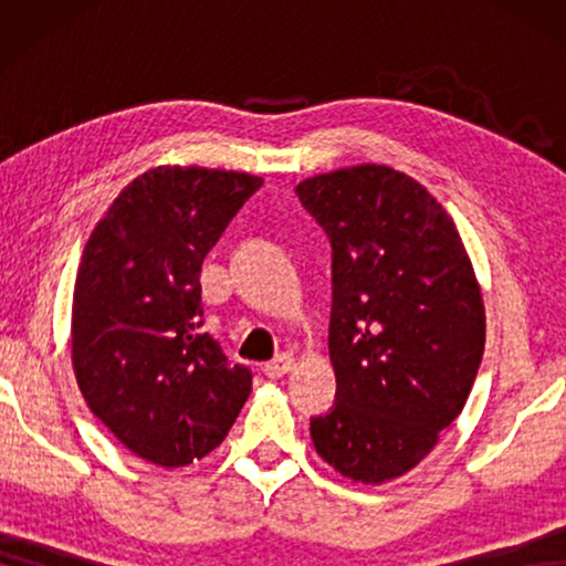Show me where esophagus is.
<instances>
[{
  "mask_svg": "<svg viewBox=\"0 0 566 566\" xmlns=\"http://www.w3.org/2000/svg\"><path fill=\"white\" fill-rule=\"evenodd\" d=\"M293 366H296V360H293L291 355H277L275 360H270L262 366V374L268 378H283L285 374H291Z\"/></svg>",
  "mask_w": 566,
  "mask_h": 566,
  "instance_id": "obj_1",
  "label": "esophagus"
}]
</instances>
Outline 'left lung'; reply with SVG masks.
<instances>
[{
	"instance_id": "8db88e82",
	"label": "left lung",
	"mask_w": 566,
	"mask_h": 566,
	"mask_svg": "<svg viewBox=\"0 0 566 566\" xmlns=\"http://www.w3.org/2000/svg\"><path fill=\"white\" fill-rule=\"evenodd\" d=\"M332 242L335 407L316 453L353 482L415 469L467 405L484 353V304L459 229L405 172L358 165L296 185Z\"/></svg>"
}]
</instances>
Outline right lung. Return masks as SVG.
I'll return each mask as SVG.
<instances>
[{"label":"right lung","instance_id":"right-lung-1","mask_svg":"<svg viewBox=\"0 0 566 566\" xmlns=\"http://www.w3.org/2000/svg\"><path fill=\"white\" fill-rule=\"evenodd\" d=\"M262 177L157 167L136 177L84 244L72 366L92 415L138 459L188 467L221 446L252 391L203 332L200 268Z\"/></svg>","mask_w":566,"mask_h":566}]
</instances>
